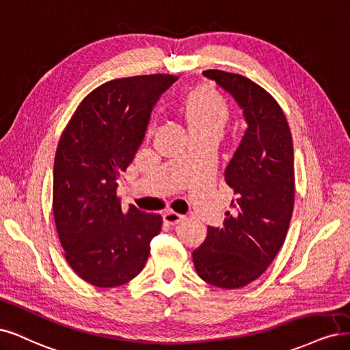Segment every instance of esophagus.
Returning <instances> with one entry per match:
<instances>
[{
  "mask_svg": "<svg viewBox=\"0 0 350 350\" xmlns=\"http://www.w3.org/2000/svg\"><path fill=\"white\" fill-rule=\"evenodd\" d=\"M163 219L168 225H176L178 222H182L185 219V217L183 215H178V213H176V212H167V213H164V215H163Z\"/></svg>",
  "mask_w": 350,
  "mask_h": 350,
  "instance_id": "34e87169",
  "label": "esophagus"
}]
</instances>
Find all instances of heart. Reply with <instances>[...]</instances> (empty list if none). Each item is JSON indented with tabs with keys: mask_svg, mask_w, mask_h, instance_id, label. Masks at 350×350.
I'll list each match as a JSON object with an SVG mask.
<instances>
[{
	"mask_svg": "<svg viewBox=\"0 0 350 350\" xmlns=\"http://www.w3.org/2000/svg\"><path fill=\"white\" fill-rule=\"evenodd\" d=\"M178 115L191 133H221L230 116V106L215 88L202 84L182 97L178 103Z\"/></svg>",
	"mask_w": 350,
	"mask_h": 350,
	"instance_id": "obj_1",
	"label": "heart"
}]
</instances>
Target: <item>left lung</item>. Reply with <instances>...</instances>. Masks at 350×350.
Here are the masks:
<instances>
[{
  "instance_id": "1",
  "label": "left lung",
  "mask_w": 350,
  "mask_h": 350,
  "mask_svg": "<svg viewBox=\"0 0 350 350\" xmlns=\"http://www.w3.org/2000/svg\"><path fill=\"white\" fill-rule=\"evenodd\" d=\"M243 109L247 131L225 170L237 196L222 228L193 252L198 275L206 284L237 289L256 280L273 262L285 241L295 200L294 145L278 101L240 74L206 70Z\"/></svg>"
}]
</instances>
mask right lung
<instances>
[{
  "label": "right lung",
  "instance_id": "add662e5",
  "mask_svg": "<svg viewBox=\"0 0 350 350\" xmlns=\"http://www.w3.org/2000/svg\"><path fill=\"white\" fill-rule=\"evenodd\" d=\"M177 78H118L93 90L64 129L53 164V217L65 258L98 288H115L144 269L163 218L129 205L118 182L135 159L157 100Z\"/></svg>",
  "mask_w": 350,
  "mask_h": 350
}]
</instances>
